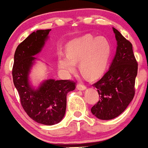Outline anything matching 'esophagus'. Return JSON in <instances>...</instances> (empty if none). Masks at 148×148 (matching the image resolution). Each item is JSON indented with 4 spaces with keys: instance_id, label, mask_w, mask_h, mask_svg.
Masks as SVG:
<instances>
[{
    "instance_id": "esophagus-1",
    "label": "esophagus",
    "mask_w": 148,
    "mask_h": 148,
    "mask_svg": "<svg viewBox=\"0 0 148 148\" xmlns=\"http://www.w3.org/2000/svg\"><path fill=\"white\" fill-rule=\"evenodd\" d=\"M76 89L79 90H84L86 89V87L83 84H78L77 86H76Z\"/></svg>"
}]
</instances>
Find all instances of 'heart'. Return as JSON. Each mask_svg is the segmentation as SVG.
Here are the masks:
<instances>
[{
  "label": "heart",
  "mask_w": 148,
  "mask_h": 148,
  "mask_svg": "<svg viewBox=\"0 0 148 148\" xmlns=\"http://www.w3.org/2000/svg\"><path fill=\"white\" fill-rule=\"evenodd\" d=\"M111 50L106 37L86 34L67 44V55L59 53L58 67L64 75H69L76 70V62H80L81 72L90 79H97L106 72Z\"/></svg>",
  "instance_id": "obj_1"
}]
</instances>
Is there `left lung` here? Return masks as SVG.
<instances>
[{"mask_svg":"<svg viewBox=\"0 0 148 148\" xmlns=\"http://www.w3.org/2000/svg\"><path fill=\"white\" fill-rule=\"evenodd\" d=\"M117 40L116 53L109 69L93 84L97 89L99 100L91 112L100 120H111L125 111L135 95V80L138 62L132 45L113 28Z\"/></svg>","mask_w":148,"mask_h":148,"instance_id":"8db88e82","label":"left lung"}]
</instances>
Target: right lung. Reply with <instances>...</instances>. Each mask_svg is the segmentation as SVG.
Wrapping results in <instances>:
<instances>
[{
	"label": "right lung",
	"instance_id": "1",
	"mask_svg": "<svg viewBox=\"0 0 148 148\" xmlns=\"http://www.w3.org/2000/svg\"><path fill=\"white\" fill-rule=\"evenodd\" d=\"M51 29L33 32L19 44L14 53L13 82L20 97L21 106L30 118L37 123L53 125L65 114L67 95L75 89L70 80L48 79L37 89L30 84L29 73L37 55L42 51Z\"/></svg>",
	"mask_w": 148,
	"mask_h": 148
}]
</instances>
